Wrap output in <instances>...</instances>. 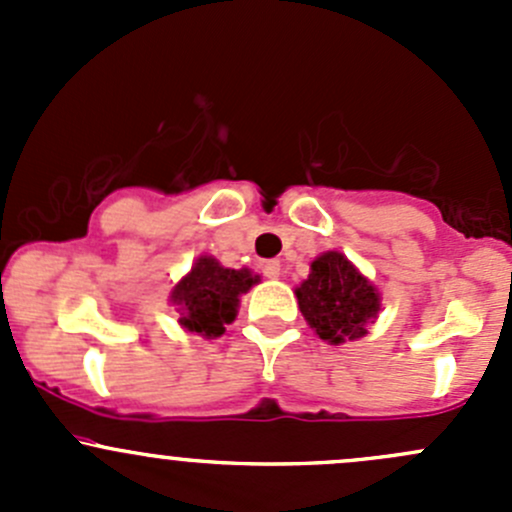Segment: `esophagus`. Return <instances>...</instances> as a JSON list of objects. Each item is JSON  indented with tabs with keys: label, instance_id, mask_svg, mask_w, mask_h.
<instances>
[{
	"label": "esophagus",
	"instance_id": "1",
	"mask_svg": "<svg viewBox=\"0 0 512 512\" xmlns=\"http://www.w3.org/2000/svg\"><path fill=\"white\" fill-rule=\"evenodd\" d=\"M260 272L265 277H270V280H277V277H280V272H282V265L277 260H262L260 262Z\"/></svg>",
	"mask_w": 512,
	"mask_h": 512
}]
</instances>
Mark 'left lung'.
<instances>
[{
    "label": "left lung",
    "mask_w": 512,
    "mask_h": 512,
    "mask_svg": "<svg viewBox=\"0 0 512 512\" xmlns=\"http://www.w3.org/2000/svg\"><path fill=\"white\" fill-rule=\"evenodd\" d=\"M294 294L309 327L332 344L364 337L366 324L374 322L381 307L376 287L337 250L312 262L309 277Z\"/></svg>",
    "instance_id": "1"
}]
</instances>
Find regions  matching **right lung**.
Listing matches in <instances>:
<instances>
[{"label": "right lung", "instance_id": "obj_1", "mask_svg": "<svg viewBox=\"0 0 512 512\" xmlns=\"http://www.w3.org/2000/svg\"><path fill=\"white\" fill-rule=\"evenodd\" d=\"M260 277L250 270H230L215 257H198L193 270L173 287L170 302L180 312V327L198 332L200 337H220L225 324L235 322L240 294H245Z\"/></svg>", "mask_w": 512, "mask_h": 512}]
</instances>
